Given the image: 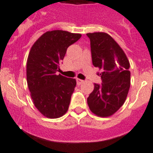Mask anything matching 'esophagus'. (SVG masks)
I'll use <instances>...</instances> for the list:
<instances>
[{
	"instance_id": "esophagus-1",
	"label": "esophagus",
	"mask_w": 153,
	"mask_h": 153,
	"mask_svg": "<svg viewBox=\"0 0 153 153\" xmlns=\"http://www.w3.org/2000/svg\"><path fill=\"white\" fill-rule=\"evenodd\" d=\"M76 82H77V85H79L82 84V83L84 82V81L82 80V79H77Z\"/></svg>"
}]
</instances>
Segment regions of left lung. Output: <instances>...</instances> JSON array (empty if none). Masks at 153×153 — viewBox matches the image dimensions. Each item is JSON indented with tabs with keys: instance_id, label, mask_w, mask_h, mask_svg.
<instances>
[{
	"instance_id": "left-lung-1",
	"label": "left lung",
	"mask_w": 153,
	"mask_h": 153,
	"mask_svg": "<svg viewBox=\"0 0 153 153\" xmlns=\"http://www.w3.org/2000/svg\"><path fill=\"white\" fill-rule=\"evenodd\" d=\"M90 39L92 64L99 68L102 85L94 84L87 99L88 107L96 116L107 117L125 102L131 85L130 63L116 41L106 33H87Z\"/></svg>"
}]
</instances>
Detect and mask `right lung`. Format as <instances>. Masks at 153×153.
I'll list each match as a JSON object with an SVG mask.
<instances>
[{
    "label": "right lung",
    "mask_w": 153,
    "mask_h": 153,
    "mask_svg": "<svg viewBox=\"0 0 153 153\" xmlns=\"http://www.w3.org/2000/svg\"><path fill=\"white\" fill-rule=\"evenodd\" d=\"M81 36L67 31H48L31 47L26 64L27 84L33 103L46 117H61L68 110L76 80L57 74V71L68 47Z\"/></svg>",
    "instance_id": "1"
}]
</instances>
